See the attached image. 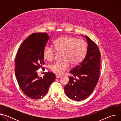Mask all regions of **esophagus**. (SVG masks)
Here are the masks:
<instances>
[{
    "mask_svg": "<svg viewBox=\"0 0 121 121\" xmlns=\"http://www.w3.org/2000/svg\"><path fill=\"white\" fill-rule=\"evenodd\" d=\"M56 78H59L62 77V76H60V75H56Z\"/></svg>",
    "mask_w": 121,
    "mask_h": 121,
    "instance_id": "1",
    "label": "esophagus"
}]
</instances>
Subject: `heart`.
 <instances>
[{"label": "heart", "mask_w": 121, "mask_h": 121, "mask_svg": "<svg viewBox=\"0 0 121 121\" xmlns=\"http://www.w3.org/2000/svg\"><path fill=\"white\" fill-rule=\"evenodd\" d=\"M55 48L46 45L43 49V56L48 61L54 60L56 51L62 53V62H57L50 65L51 71L58 74H64L69 68L70 63L73 65L79 64L84 58L87 52L86 42L77 38L68 36L62 37L54 42Z\"/></svg>", "instance_id": "heart-1"}]
</instances>
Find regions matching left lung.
Returning a JSON list of instances; mask_svg holds the SVG:
<instances>
[{"label": "left lung", "instance_id": "left-lung-1", "mask_svg": "<svg viewBox=\"0 0 121 121\" xmlns=\"http://www.w3.org/2000/svg\"><path fill=\"white\" fill-rule=\"evenodd\" d=\"M83 36V35H82ZM88 43L87 54L83 61L69 73V81L65 87L66 95L76 101L83 100L93 92L98 82L100 68V53L97 44L89 37L85 36Z\"/></svg>", "mask_w": 121, "mask_h": 121}]
</instances>
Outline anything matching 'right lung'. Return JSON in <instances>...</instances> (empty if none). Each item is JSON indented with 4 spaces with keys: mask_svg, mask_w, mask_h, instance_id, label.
Instances as JSON below:
<instances>
[{
    "mask_svg": "<svg viewBox=\"0 0 121 121\" xmlns=\"http://www.w3.org/2000/svg\"><path fill=\"white\" fill-rule=\"evenodd\" d=\"M49 36L46 32L34 33L21 44L15 59V75L22 92L29 98L38 99L44 96L56 79L54 73L48 72L43 78L36 71L44 64L43 51Z\"/></svg>",
    "mask_w": 121,
    "mask_h": 121,
    "instance_id": "add662e5",
    "label": "right lung"
}]
</instances>
